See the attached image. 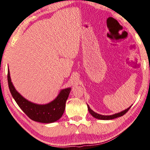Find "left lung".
Masks as SVG:
<instances>
[{"label":"left lung","mask_w":150,"mask_h":150,"mask_svg":"<svg viewBox=\"0 0 150 150\" xmlns=\"http://www.w3.org/2000/svg\"><path fill=\"white\" fill-rule=\"evenodd\" d=\"M86 104H87V103H86ZM131 106L132 105H130L129 108H128L127 109H126V110L121 111V112L113 114V115H101V114H98V113H97L96 112H94L93 110H91V108H90V106L88 104H87V107H88V110L89 111V113H91V115L92 117H94V118L98 119H100V120H111V119H113L119 117H121L123 115H125V114L129 110V109L131 108Z\"/></svg>","instance_id":"8db88e82"}]
</instances>
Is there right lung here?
<instances>
[{"label":"right lung","instance_id":"right-lung-1","mask_svg":"<svg viewBox=\"0 0 150 150\" xmlns=\"http://www.w3.org/2000/svg\"><path fill=\"white\" fill-rule=\"evenodd\" d=\"M8 83L11 94L16 102L33 121L42 123H51L59 120L63 115L66 103L71 90V87L62 89L56 98L50 102L38 104L29 101L16 91L11 80L9 69H8Z\"/></svg>","mask_w":150,"mask_h":150}]
</instances>
